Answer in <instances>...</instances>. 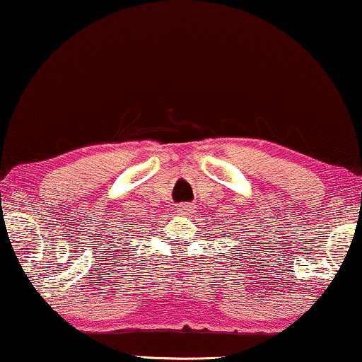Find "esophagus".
<instances>
[{"label": "esophagus", "mask_w": 362, "mask_h": 362, "mask_svg": "<svg viewBox=\"0 0 362 362\" xmlns=\"http://www.w3.org/2000/svg\"><path fill=\"white\" fill-rule=\"evenodd\" d=\"M190 204H187V203H182V204H179V206H177V211H179L180 214H187L188 211H190Z\"/></svg>", "instance_id": "34e87169"}]
</instances>
